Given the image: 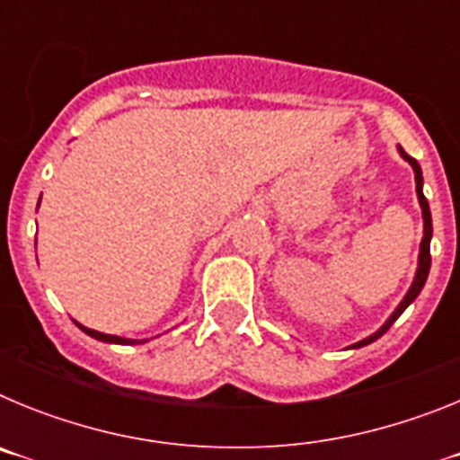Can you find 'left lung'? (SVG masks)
Here are the masks:
<instances>
[{
    "label": "left lung",
    "instance_id": "obj_1",
    "mask_svg": "<svg viewBox=\"0 0 460 460\" xmlns=\"http://www.w3.org/2000/svg\"><path fill=\"white\" fill-rule=\"evenodd\" d=\"M398 154H401V158L403 161H408L410 168H412L414 172V190H417V200H420V207H421V218H424V237H421V243H420V258H417V271H414V279L412 283H410L408 292H405V296L401 299V304H398L396 308H394V313L389 315L387 320H385V324H382L380 329H376L371 336H367V339L357 341V343L350 345V350H357V348H364V345L373 343V341L380 339L385 332H387L389 327H392L394 323H396L398 318H401V313L405 311V308L410 306V304L420 296L421 288H424L426 279H429V271H430V237H433V221H430V207H429V200L424 198V177H421V168L420 164L414 161L412 156H408V154L403 152V149L398 147Z\"/></svg>",
    "mask_w": 460,
    "mask_h": 460
}]
</instances>
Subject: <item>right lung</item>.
<instances>
[{
	"instance_id": "right-lung-1",
	"label": "right lung",
	"mask_w": 460,
	"mask_h": 460,
	"mask_svg": "<svg viewBox=\"0 0 460 460\" xmlns=\"http://www.w3.org/2000/svg\"><path fill=\"white\" fill-rule=\"evenodd\" d=\"M39 205H40V198H39ZM39 205H36V209H39ZM80 329H83L84 334L92 336V339L96 341H103V343H115V345H140V343H147V341H137V339H124V336H115V334H103V332H96V329H89L84 327V324L75 323Z\"/></svg>"
}]
</instances>
